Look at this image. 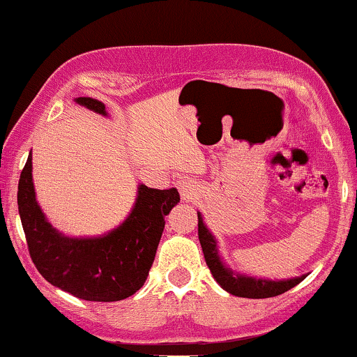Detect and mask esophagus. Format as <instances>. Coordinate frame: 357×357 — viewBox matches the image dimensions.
I'll return each instance as SVG.
<instances>
[{
	"label": "esophagus",
	"instance_id": "esophagus-1",
	"mask_svg": "<svg viewBox=\"0 0 357 357\" xmlns=\"http://www.w3.org/2000/svg\"><path fill=\"white\" fill-rule=\"evenodd\" d=\"M179 192H181L184 199L190 202V199L196 198V195H198V184L191 181V179H183V181H179Z\"/></svg>",
	"mask_w": 357,
	"mask_h": 357
}]
</instances>
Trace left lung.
<instances>
[{
  "label": "left lung",
  "mask_w": 357,
  "mask_h": 357,
  "mask_svg": "<svg viewBox=\"0 0 357 357\" xmlns=\"http://www.w3.org/2000/svg\"><path fill=\"white\" fill-rule=\"evenodd\" d=\"M198 238L202 243L204 260L206 265L211 270V275L215 277V280L223 287L227 292H230L231 296L238 297H247V298H267V297H275L280 294L287 292L292 287L301 284L304 280V277L290 278V280H264V278H253V277H245L238 275V273L231 272L221 264L218 257V250H216V241L213 238V235L208 231V228L204 227L202 215L198 213Z\"/></svg>",
  "instance_id": "8db88e82"
}]
</instances>
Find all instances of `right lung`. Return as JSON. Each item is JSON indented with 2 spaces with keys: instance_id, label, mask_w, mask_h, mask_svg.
Returning a JSON list of instances; mask_svg holds the SVG:
<instances>
[{
  "instance_id": "obj_1",
  "label": "right lung",
  "mask_w": 357,
  "mask_h": 357,
  "mask_svg": "<svg viewBox=\"0 0 357 357\" xmlns=\"http://www.w3.org/2000/svg\"><path fill=\"white\" fill-rule=\"evenodd\" d=\"M80 105L105 116L102 102L79 97ZM179 192L139 186L136 206L121 227L99 238H68L45 220L31 181V153L18 183V211L28 252L45 280L92 302H116L144 285L165 230V216Z\"/></svg>"
}]
</instances>
